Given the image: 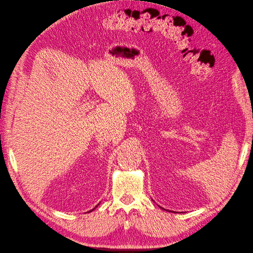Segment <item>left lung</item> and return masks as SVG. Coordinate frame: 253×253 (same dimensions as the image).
<instances>
[{"label":"left lung","mask_w":253,"mask_h":253,"mask_svg":"<svg viewBox=\"0 0 253 253\" xmlns=\"http://www.w3.org/2000/svg\"><path fill=\"white\" fill-rule=\"evenodd\" d=\"M160 208H162V207H160ZM164 210H165V209H164Z\"/></svg>","instance_id":"8db88e82"}]
</instances>
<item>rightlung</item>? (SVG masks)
<instances>
[{"instance_id":"obj_1","label":"right lung","mask_w":253,"mask_h":253,"mask_svg":"<svg viewBox=\"0 0 253 253\" xmlns=\"http://www.w3.org/2000/svg\"><path fill=\"white\" fill-rule=\"evenodd\" d=\"M96 207H97V206H96ZM96 207H95V208H96ZM95 208H94V209H95ZM94 209H91V210H90V211H93V210H94ZM90 211H89V212H90Z\"/></svg>"}]
</instances>
